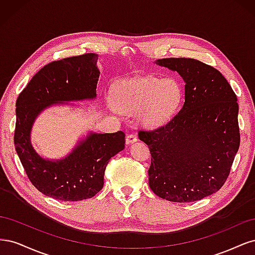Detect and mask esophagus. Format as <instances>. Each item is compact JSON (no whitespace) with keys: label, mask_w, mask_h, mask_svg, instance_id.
Segmentation results:
<instances>
[{"label":"esophagus","mask_w":255,"mask_h":255,"mask_svg":"<svg viewBox=\"0 0 255 255\" xmlns=\"http://www.w3.org/2000/svg\"><path fill=\"white\" fill-rule=\"evenodd\" d=\"M138 140V138L134 135V134H128L127 135V138H126V142L127 144H130V143H134Z\"/></svg>","instance_id":"esophagus-1"}]
</instances>
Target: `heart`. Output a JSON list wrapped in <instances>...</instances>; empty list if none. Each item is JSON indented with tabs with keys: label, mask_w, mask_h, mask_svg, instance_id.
Listing matches in <instances>:
<instances>
[{
	"label": "heart",
	"mask_w": 255,
	"mask_h": 255,
	"mask_svg": "<svg viewBox=\"0 0 255 255\" xmlns=\"http://www.w3.org/2000/svg\"><path fill=\"white\" fill-rule=\"evenodd\" d=\"M181 96L179 84L172 79L137 76L114 85L112 103L121 114L136 113L142 126L156 128L171 118L180 104Z\"/></svg>",
	"instance_id": "obj_1"
}]
</instances>
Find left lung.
<instances>
[{
  "instance_id": "obj_1",
  "label": "left lung",
  "mask_w": 255,
  "mask_h": 255,
  "mask_svg": "<svg viewBox=\"0 0 255 255\" xmlns=\"http://www.w3.org/2000/svg\"><path fill=\"white\" fill-rule=\"evenodd\" d=\"M155 64L182 76L185 102L166 126L138 134L152 156L150 188L168 201H198L218 191L230 173L241 142L237 98L225 76L202 61Z\"/></svg>"
}]
</instances>
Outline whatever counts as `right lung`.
I'll list each match as a JSON object with an SVG mask.
<instances>
[{"label":"right lung","mask_w":255,"mask_h":255,"mask_svg":"<svg viewBox=\"0 0 255 255\" xmlns=\"http://www.w3.org/2000/svg\"><path fill=\"white\" fill-rule=\"evenodd\" d=\"M94 53L64 58L44 66L22 90L16 103L14 148L34 186L61 201H81L96 196L104 184L110 159L125 149L126 134L89 132L60 159L38 154L30 141L33 125L54 105L95 100L100 71Z\"/></svg>","instance_id":"right-lung-1"}]
</instances>
